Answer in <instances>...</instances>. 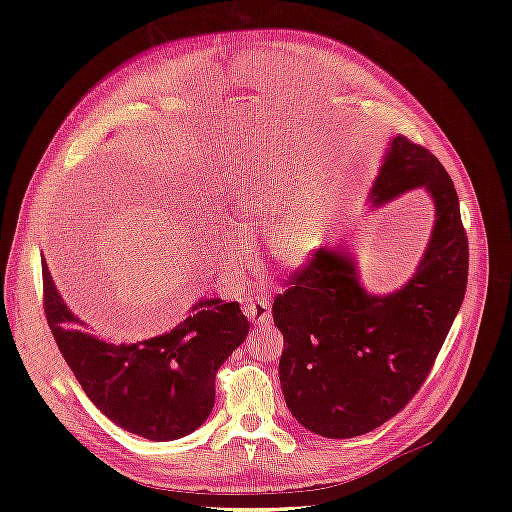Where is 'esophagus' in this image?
Returning <instances> with one entry per match:
<instances>
[{
    "label": "esophagus",
    "mask_w": 512,
    "mask_h": 512,
    "mask_svg": "<svg viewBox=\"0 0 512 512\" xmlns=\"http://www.w3.org/2000/svg\"><path fill=\"white\" fill-rule=\"evenodd\" d=\"M245 316L254 324H269L271 322V305L265 297H252L245 303Z\"/></svg>",
    "instance_id": "esophagus-1"
}]
</instances>
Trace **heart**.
Returning a JSON list of instances; mask_svg holds the SVG:
<instances>
[{
	"instance_id": "b5f03b06",
	"label": "heart",
	"mask_w": 512,
	"mask_h": 512,
	"mask_svg": "<svg viewBox=\"0 0 512 512\" xmlns=\"http://www.w3.org/2000/svg\"><path fill=\"white\" fill-rule=\"evenodd\" d=\"M230 220L245 237L265 230L269 254L282 265H299L320 239V213L301 203V194L275 177H258L239 185L230 203ZM218 256L228 267H243L250 256L241 237L218 241Z\"/></svg>"
}]
</instances>
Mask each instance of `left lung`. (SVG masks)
I'll return each mask as SVG.
<instances>
[{"mask_svg":"<svg viewBox=\"0 0 512 512\" xmlns=\"http://www.w3.org/2000/svg\"><path fill=\"white\" fill-rule=\"evenodd\" d=\"M436 205L431 239L412 280L367 294L352 256L318 250L273 301L284 335L280 382L297 421L324 438L374 431L418 393L451 331L468 286V237L455 185L423 145L395 136L371 188L376 207L414 188Z\"/></svg>","mask_w":512,"mask_h":512,"instance_id":"8db88e82","label":"left lung"}]
</instances>
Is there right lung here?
Returning <instances> with one entry per match:
<instances>
[{"mask_svg": "<svg viewBox=\"0 0 512 512\" xmlns=\"http://www.w3.org/2000/svg\"><path fill=\"white\" fill-rule=\"evenodd\" d=\"M42 305L57 348L94 406L136 436L168 442L207 421L215 374L250 333L239 303L203 299L164 335L111 344L85 333L42 262Z\"/></svg>", "mask_w": 512, "mask_h": 512, "instance_id": "obj_1", "label": "right lung"}]
</instances>
